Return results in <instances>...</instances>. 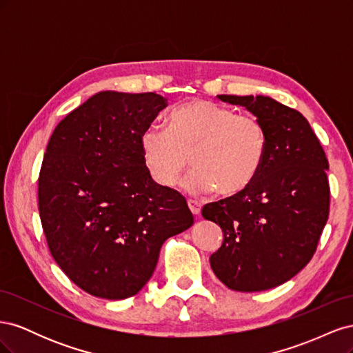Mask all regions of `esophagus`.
<instances>
[{"instance_id":"esophagus-1","label":"esophagus","mask_w":353,"mask_h":353,"mask_svg":"<svg viewBox=\"0 0 353 353\" xmlns=\"http://www.w3.org/2000/svg\"><path fill=\"white\" fill-rule=\"evenodd\" d=\"M188 206H190V210L193 212V215H196V216L200 215L201 205H200L199 201H196V200H188Z\"/></svg>"}]
</instances>
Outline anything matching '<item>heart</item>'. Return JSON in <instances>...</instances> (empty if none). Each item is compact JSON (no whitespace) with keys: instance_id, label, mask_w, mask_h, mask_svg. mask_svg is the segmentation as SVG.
Here are the masks:
<instances>
[{"instance_id":"obj_1","label":"heart","mask_w":353,"mask_h":353,"mask_svg":"<svg viewBox=\"0 0 353 353\" xmlns=\"http://www.w3.org/2000/svg\"><path fill=\"white\" fill-rule=\"evenodd\" d=\"M148 175L162 188H172L191 162L197 168L187 179L191 193L218 190L236 196L261 172L268 134L259 117L236 113L209 100H191L168 116V128L148 126L140 137Z\"/></svg>"}]
</instances>
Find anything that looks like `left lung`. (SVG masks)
<instances>
[{"label":"left lung","mask_w":353,"mask_h":353,"mask_svg":"<svg viewBox=\"0 0 353 353\" xmlns=\"http://www.w3.org/2000/svg\"><path fill=\"white\" fill-rule=\"evenodd\" d=\"M259 117L268 134L261 172L243 193L201 215L222 228L210 266L231 290L280 285L312 259L330 213L328 160L305 116L263 95H218Z\"/></svg>","instance_id":"obj_1"}]
</instances>
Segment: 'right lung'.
I'll return each mask as SVG.
<instances>
[{"label":"right lung","instance_id":"right-lung-1","mask_svg":"<svg viewBox=\"0 0 353 353\" xmlns=\"http://www.w3.org/2000/svg\"><path fill=\"white\" fill-rule=\"evenodd\" d=\"M168 100L104 91L61 119L38 178L48 249L92 296L119 301L152 279L162 244L194 223L187 200L143 163L140 137Z\"/></svg>","mask_w":353,"mask_h":353}]
</instances>
